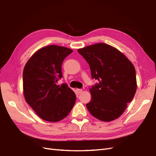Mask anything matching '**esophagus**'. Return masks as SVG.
I'll return each mask as SVG.
<instances>
[{
  "label": "esophagus",
  "mask_w": 156,
  "mask_h": 156,
  "mask_svg": "<svg viewBox=\"0 0 156 156\" xmlns=\"http://www.w3.org/2000/svg\"><path fill=\"white\" fill-rule=\"evenodd\" d=\"M77 92L78 94H81V92H83V89H81V88H77Z\"/></svg>",
  "instance_id": "34e87169"
}]
</instances>
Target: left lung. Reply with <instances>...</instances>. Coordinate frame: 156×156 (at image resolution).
Instances as JSON below:
<instances>
[{
	"instance_id": "1",
	"label": "left lung",
	"mask_w": 156,
	"mask_h": 156,
	"mask_svg": "<svg viewBox=\"0 0 156 156\" xmlns=\"http://www.w3.org/2000/svg\"><path fill=\"white\" fill-rule=\"evenodd\" d=\"M77 51L89 64L92 79L99 81L90 88L88 112L102 121L118 118L136 90L133 64L119 50L105 43L88 46Z\"/></svg>"
}]
</instances>
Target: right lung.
I'll return each mask as SVG.
<instances>
[{
  "label": "right lung",
  "mask_w": 156,
  "mask_h": 156,
  "mask_svg": "<svg viewBox=\"0 0 156 156\" xmlns=\"http://www.w3.org/2000/svg\"><path fill=\"white\" fill-rule=\"evenodd\" d=\"M73 52L68 48L50 45L33 54L24 67L23 95L27 103L44 121L58 122L68 116L76 100L75 92L63 83L62 65Z\"/></svg>",
  "instance_id": "1"
}]
</instances>
